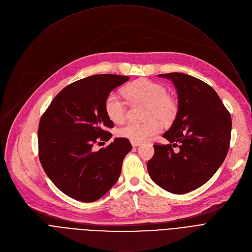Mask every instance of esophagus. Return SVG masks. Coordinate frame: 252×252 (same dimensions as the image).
I'll return each instance as SVG.
<instances>
[{
    "label": "esophagus",
    "instance_id": "1",
    "mask_svg": "<svg viewBox=\"0 0 252 252\" xmlns=\"http://www.w3.org/2000/svg\"><path fill=\"white\" fill-rule=\"evenodd\" d=\"M140 141H131V146L132 147H138V146H140Z\"/></svg>",
    "mask_w": 252,
    "mask_h": 252
}]
</instances>
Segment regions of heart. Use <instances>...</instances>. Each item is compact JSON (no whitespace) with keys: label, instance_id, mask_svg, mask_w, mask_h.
Returning a JSON list of instances; mask_svg holds the SVG:
<instances>
[{"label":"heart","instance_id":"heart-1","mask_svg":"<svg viewBox=\"0 0 252 252\" xmlns=\"http://www.w3.org/2000/svg\"><path fill=\"white\" fill-rule=\"evenodd\" d=\"M124 94L132 100H140L148 103L146 123H128L121 127L118 134L131 141H143L161 130V125L170 123L177 112L176 102L167 95L166 89L158 83L147 79L137 80L124 90ZM104 112L112 122L121 124L126 120V106L121 96L112 92L104 99Z\"/></svg>","mask_w":252,"mask_h":252}]
</instances>
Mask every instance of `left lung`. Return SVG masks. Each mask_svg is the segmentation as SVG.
Wrapping results in <instances>:
<instances>
[{"instance_id": "1", "label": "left lung", "mask_w": 252, "mask_h": 252, "mask_svg": "<svg viewBox=\"0 0 252 252\" xmlns=\"http://www.w3.org/2000/svg\"><path fill=\"white\" fill-rule=\"evenodd\" d=\"M170 80L178 110L163 133L169 143L154 145L148 162L153 181L164 190L183 194L198 189L217 172L228 153L231 117L220 97L206 83L183 73L158 75ZM180 151L174 152L173 148Z\"/></svg>"}]
</instances>
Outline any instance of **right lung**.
<instances>
[{
    "label": "right lung",
    "instance_id": "add662e5",
    "mask_svg": "<svg viewBox=\"0 0 252 252\" xmlns=\"http://www.w3.org/2000/svg\"><path fill=\"white\" fill-rule=\"evenodd\" d=\"M129 77L94 75L63 89L40 120L39 158L53 184L67 196L93 202L109 191L122 172L132 147L127 138H115L94 152L95 142L107 141L114 123L104 112V99ZM99 143V142H98Z\"/></svg>",
    "mask_w": 252,
    "mask_h": 252
}]
</instances>
